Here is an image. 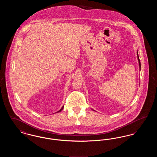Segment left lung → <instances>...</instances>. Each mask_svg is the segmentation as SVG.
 Returning <instances> with one entry per match:
<instances>
[{
    "instance_id": "obj_1",
    "label": "left lung",
    "mask_w": 157,
    "mask_h": 157,
    "mask_svg": "<svg viewBox=\"0 0 157 157\" xmlns=\"http://www.w3.org/2000/svg\"><path fill=\"white\" fill-rule=\"evenodd\" d=\"M137 56H138V62H139V66H140V69H141V62H140V60L139 56H138V51H137Z\"/></svg>"
}]
</instances>
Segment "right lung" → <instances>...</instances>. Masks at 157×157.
Returning <instances> with one entry per match:
<instances>
[{
	"label": "right lung",
	"mask_w": 157,
	"mask_h": 157,
	"mask_svg": "<svg viewBox=\"0 0 157 157\" xmlns=\"http://www.w3.org/2000/svg\"><path fill=\"white\" fill-rule=\"evenodd\" d=\"M63 106H62V108H61V109H60V110H59V111H58V112H60V111H62V109H63Z\"/></svg>",
	"instance_id": "right-lung-1"
}]
</instances>
